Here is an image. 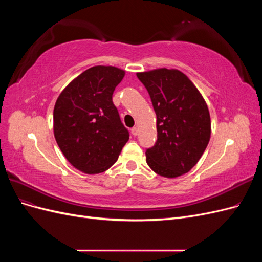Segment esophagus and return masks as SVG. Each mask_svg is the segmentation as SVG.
I'll return each instance as SVG.
<instances>
[{"label": "esophagus", "mask_w": 262, "mask_h": 262, "mask_svg": "<svg viewBox=\"0 0 262 262\" xmlns=\"http://www.w3.org/2000/svg\"><path fill=\"white\" fill-rule=\"evenodd\" d=\"M131 133H132V136H134V137L138 136V134H139V129L138 128H132L131 129Z\"/></svg>", "instance_id": "esophagus-1"}]
</instances>
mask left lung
<instances>
[{"label":"left lung","instance_id":"8db88e82","mask_svg":"<svg viewBox=\"0 0 262 262\" xmlns=\"http://www.w3.org/2000/svg\"><path fill=\"white\" fill-rule=\"evenodd\" d=\"M156 114L157 140L146 149V163L166 178L184 175L199 162L211 136L207 104L193 83L178 70L137 73Z\"/></svg>","mask_w":262,"mask_h":262}]
</instances>
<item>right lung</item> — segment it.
I'll list each match as a JSON object with an SVG mask.
<instances>
[{
    "label": "right lung",
    "mask_w": 262,
    "mask_h": 262,
    "mask_svg": "<svg viewBox=\"0 0 262 262\" xmlns=\"http://www.w3.org/2000/svg\"><path fill=\"white\" fill-rule=\"evenodd\" d=\"M123 76L124 71L115 67H93L74 78L55 101V141L67 160L85 173L112 167L129 140L113 102Z\"/></svg>",
    "instance_id": "add662e5"
}]
</instances>
